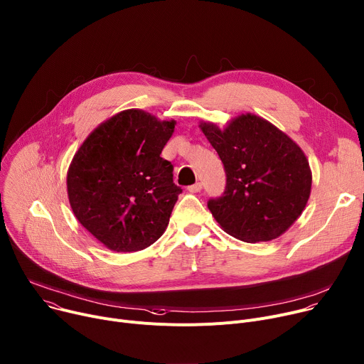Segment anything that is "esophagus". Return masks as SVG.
Instances as JSON below:
<instances>
[{
    "mask_svg": "<svg viewBox=\"0 0 364 364\" xmlns=\"http://www.w3.org/2000/svg\"><path fill=\"white\" fill-rule=\"evenodd\" d=\"M201 189H203V183H201V182H197V183H193V185L188 186V191L192 192V193H197V192H200Z\"/></svg>",
    "mask_w": 364,
    "mask_h": 364,
    "instance_id": "1",
    "label": "esophagus"
}]
</instances>
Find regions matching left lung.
I'll list each match as a JSON object with an SVG mask.
<instances>
[{
    "label": "left lung",
    "mask_w": 364,
    "mask_h": 364,
    "mask_svg": "<svg viewBox=\"0 0 364 364\" xmlns=\"http://www.w3.org/2000/svg\"><path fill=\"white\" fill-rule=\"evenodd\" d=\"M220 156L226 189L208 208L230 236L268 242L283 235L304 210L312 172L301 149L271 122L246 114L225 129L200 125Z\"/></svg>",
    "instance_id": "1"
}]
</instances>
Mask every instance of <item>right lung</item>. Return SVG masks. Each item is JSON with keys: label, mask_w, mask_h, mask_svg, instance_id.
Returning <instances> with one entry per match:
<instances>
[{"label": "right lung", "mask_w": 364, "mask_h": 364, "mask_svg": "<svg viewBox=\"0 0 364 364\" xmlns=\"http://www.w3.org/2000/svg\"><path fill=\"white\" fill-rule=\"evenodd\" d=\"M175 124L128 109L100 124L75 153L67 175L70 205L110 250L146 249L169 225L182 188L160 154Z\"/></svg>", "instance_id": "add662e5"}]
</instances>
